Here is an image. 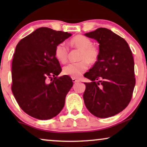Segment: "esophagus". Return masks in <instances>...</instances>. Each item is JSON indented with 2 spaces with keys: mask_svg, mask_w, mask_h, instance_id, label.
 <instances>
[{
  "mask_svg": "<svg viewBox=\"0 0 147 147\" xmlns=\"http://www.w3.org/2000/svg\"><path fill=\"white\" fill-rule=\"evenodd\" d=\"M72 81H73L74 83H78V82H80V80L76 79V78H72Z\"/></svg>",
  "mask_w": 147,
  "mask_h": 147,
  "instance_id": "1",
  "label": "esophagus"
}]
</instances>
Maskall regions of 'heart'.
I'll return each mask as SVG.
<instances>
[{"mask_svg": "<svg viewBox=\"0 0 147 147\" xmlns=\"http://www.w3.org/2000/svg\"><path fill=\"white\" fill-rule=\"evenodd\" d=\"M92 44V40L86 36L76 35L69 41L72 48L80 50L78 59L80 61L69 63L64 66L63 73L72 78H79L88 68V63L94 64L99 58V49ZM69 51L64 43H59L55 47V56L61 63H65L67 61Z\"/></svg>", "mask_w": 147, "mask_h": 147, "instance_id": "heart-1", "label": "heart"}]
</instances>
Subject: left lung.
I'll use <instances>...</instances> for the list:
<instances>
[{"instance_id":"1","label":"left lung","mask_w":147,"mask_h":147,"mask_svg":"<svg viewBox=\"0 0 147 147\" xmlns=\"http://www.w3.org/2000/svg\"><path fill=\"white\" fill-rule=\"evenodd\" d=\"M99 45V58L84 77L83 98L90 113L98 118H108L122 112L132 98L136 80L131 50L123 38L110 29L98 28L86 33Z\"/></svg>"}]
</instances>
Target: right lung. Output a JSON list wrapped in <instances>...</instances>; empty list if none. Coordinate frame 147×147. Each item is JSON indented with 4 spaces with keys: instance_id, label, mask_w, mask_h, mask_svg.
I'll return each instance as SVG.
<instances>
[{
    "instance_id": "add662e5",
    "label": "right lung",
    "mask_w": 147,
    "mask_h": 147,
    "mask_svg": "<svg viewBox=\"0 0 147 147\" xmlns=\"http://www.w3.org/2000/svg\"><path fill=\"white\" fill-rule=\"evenodd\" d=\"M70 36L67 32L41 27L16 47L12 61V92L21 109L32 117L49 120L63 109L73 82L67 75L57 78L61 68L55 49Z\"/></svg>"
}]
</instances>
